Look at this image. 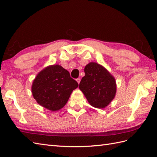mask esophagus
<instances>
[{
  "label": "esophagus",
  "mask_w": 157,
  "mask_h": 157,
  "mask_svg": "<svg viewBox=\"0 0 157 157\" xmlns=\"http://www.w3.org/2000/svg\"><path fill=\"white\" fill-rule=\"evenodd\" d=\"M76 81H77V82L78 83V84H79V83H80V81H81V79L80 78H78L76 79Z\"/></svg>",
  "instance_id": "esophagus-1"
}]
</instances>
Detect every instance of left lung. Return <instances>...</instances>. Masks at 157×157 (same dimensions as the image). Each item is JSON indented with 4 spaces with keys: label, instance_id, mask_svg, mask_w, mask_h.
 Masks as SVG:
<instances>
[{
    "label": "left lung",
    "instance_id": "1",
    "mask_svg": "<svg viewBox=\"0 0 157 157\" xmlns=\"http://www.w3.org/2000/svg\"><path fill=\"white\" fill-rule=\"evenodd\" d=\"M85 76L79 83V88L91 106L104 109L114 99L116 81L107 69L95 62H90L84 68Z\"/></svg>",
    "mask_w": 157,
    "mask_h": 157
}]
</instances>
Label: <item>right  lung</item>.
<instances>
[{
    "label": "right lung",
    "instance_id": "right-lung-1",
    "mask_svg": "<svg viewBox=\"0 0 157 157\" xmlns=\"http://www.w3.org/2000/svg\"><path fill=\"white\" fill-rule=\"evenodd\" d=\"M78 84L70 77L69 72L59 65L46 67L33 81L32 92L38 104L51 111L64 106Z\"/></svg>",
    "mask_w": 157,
    "mask_h": 157
}]
</instances>
